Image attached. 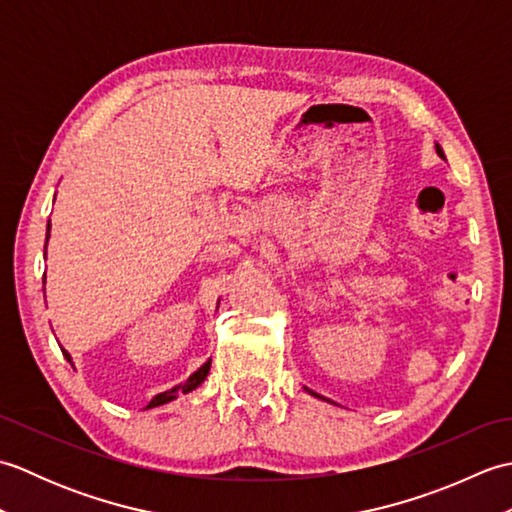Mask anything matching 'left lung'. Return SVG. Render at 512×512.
<instances>
[{"mask_svg": "<svg viewBox=\"0 0 512 512\" xmlns=\"http://www.w3.org/2000/svg\"><path fill=\"white\" fill-rule=\"evenodd\" d=\"M436 151H438V156H440V158H444V151H442V147H440V145H436ZM308 391H310V389H308ZM310 394H312V396H319V394H314V391H310Z\"/></svg>", "mask_w": 512, "mask_h": 512, "instance_id": "1", "label": "left lung"}]
</instances>
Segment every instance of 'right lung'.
I'll return each instance as SVG.
<instances>
[{"instance_id":"add662e5","label":"right lung","mask_w":512,"mask_h":512,"mask_svg":"<svg viewBox=\"0 0 512 512\" xmlns=\"http://www.w3.org/2000/svg\"><path fill=\"white\" fill-rule=\"evenodd\" d=\"M48 237H50V222H48V233H46V244H48ZM43 279H46V275H43ZM63 352V356L68 358V361L72 363V358H70V354L65 352V350H61ZM209 369H211V358L209 361H206L198 372H193L187 380H184V383H180L178 387H173V389H167V391H162V394H158V396H154L151 398V402L147 405V409H151V407H158V405H165V402H171L173 398H178V394H189V391H193L195 387H198L202 380L206 378V374H209Z\"/></svg>"}]
</instances>
